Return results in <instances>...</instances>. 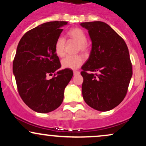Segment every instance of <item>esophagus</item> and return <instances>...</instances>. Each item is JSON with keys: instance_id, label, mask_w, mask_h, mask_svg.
Returning a JSON list of instances; mask_svg holds the SVG:
<instances>
[{"instance_id": "1", "label": "esophagus", "mask_w": 146, "mask_h": 146, "mask_svg": "<svg viewBox=\"0 0 146 146\" xmlns=\"http://www.w3.org/2000/svg\"><path fill=\"white\" fill-rule=\"evenodd\" d=\"M78 74H80V71H73V75H78Z\"/></svg>"}]
</instances>
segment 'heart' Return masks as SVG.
Segmentation results:
<instances>
[{
  "label": "heart",
  "mask_w": 146,
  "mask_h": 146,
  "mask_svg": "<svg viewBox=\"0 0 146 146\" xmlns=\"http://www.w3.org/2000/svg\"><path fill=\"white\" fill-rule=\"evenodd\" d=\"M68 36L71 40L78 43V51L86 53L88 49L86 44V36L84 31L80 28L75 27L68 31ZM66 41L64 38L60 36L57 38L55 43V53L58 56H64V48ZM83 58L80 56H68L62 60L61 64L62 68L67 69H76L83 64Z\"/></svg>",
  "instance_id": "1"
}]
</instances>
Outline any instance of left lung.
<instances>
[{
	"mask_svg": "<svg viewBox=\"0 0 146 146\" xmlns=\"http://www.w3.org/2000/svg\"><path fill=\"white\" fill-rule=\"evenodd\" d=\"M80 25L88 30L92 42L89 58L82 66L83 98L91 108L108 111L123 101L131 80L128 46L104 22H87Z\"/></svg>",
	"mask_w": 146,
	"mask_h": 146,
	"instance_id": "left-lung-1",
	"label": "left lung"
}]
</instances>
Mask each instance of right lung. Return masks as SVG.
Returning <instances> with one entry per match:
<instances>
[{"label":"right lung","instance_id":"1","mask_svg":"<svg viewBox=\"0 0 146 146\" xmlns=\"http://www.w3.org/2000/svg\"><path fill=\"white\" fill-rule=\"evenodd\" d=\"M65 21L43 23L27 31L18 43L13 73L22 100L37 113H47L62 103L64 88L73 77L71 69L61 67L55 43ZM54 73L48 80L47 76Z\"/></svg>","mask_w":146,"mask_h":146}]
</instances>
